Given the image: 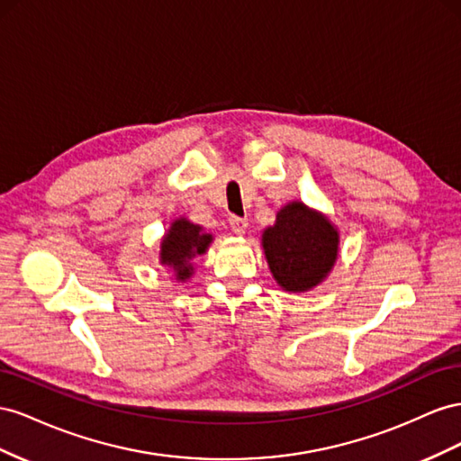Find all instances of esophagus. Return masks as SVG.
Wrapping results in <instances>:
<instances>
[{"label":"esophagus","mask_w":461,"mask_h":461,"mask_svg":"<svg viewBox=\"0 0 461 461\" xmlns=\"http://www.w3.org/2000/svg\"><path fill=\"white\" fill-rule=\"evenodd\" d=\"M230 228L235 235H243L249 228V220L247 218H240V216H231L230 218Z\"/></svg>","instance_id":"1"}]
</instances>
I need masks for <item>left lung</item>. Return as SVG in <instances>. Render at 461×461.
<instances>
[{
    "mask_svg": "<svg viewBox=\"0 0 461 461\" xmlns=\"http://www.w3.org/2000/svg\"><path fill=\"white\" fill-rule=\"evenodd\" d=\"M260 245L276 284L284 292L305 294L332 272L339 255V231L321 210L292 201L262 231Z\"/></svg>",
    "mask_w": 461,
    "mask_h": 461,
    "instance_id": "8db88e82",
    "label": "left lung"
}]
</instances>
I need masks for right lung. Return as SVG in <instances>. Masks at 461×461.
<instances>
[{
  "label": "right lung",
  "mask_w": 461,
  "mask_h": 461,
  "mask_svg": "<svg viewBox=\"0 0 461 461\" xmlns=\"http://www.w3.org/2000/svg\"><path fill=\"white\" fill-rule=\"evenodd\" d=\"M214 235L208 233L199 223H193L185 216L176 218L169 223L160 241L158 260L167 270L174 272V280L185 284L194 276V258L203 257Z\"/></svg>",
  "instance_id": "add662e5"
}]
</instances>
